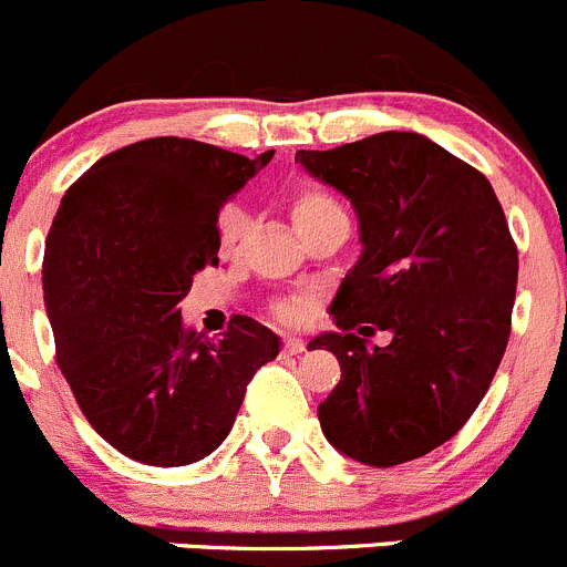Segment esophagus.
<instances>
[{"label":"esophagus","mask_w":567,"mask_h":567,"mask_svg":"<svg viewBox=\"0 0 567 567\" xmlns=\"http://www.w3.org/2000/svg\"><path fill=\"white\" fill-rule=\"evenodd\" d=\"M285 352H288V355H299V352H305V341H301V338H288V341H285Z\"/></svg>","instance_id":"1"}]
</instances>
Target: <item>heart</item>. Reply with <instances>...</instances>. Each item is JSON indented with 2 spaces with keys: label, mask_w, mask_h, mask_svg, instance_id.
Wrapping results in <instances>:
<instances>
[{
  "label": "heart",
  "mask_w": 567,
  "mask_h": 567,
  "mask_svg": "<svg viewBox=\"0 0 567 567\" xmlns=\"http://www.w3.org/2000/svg\"><path fill=\"white\" fill-rule=\"evenodd\" d=\"M290 215H293L296 229L305 237L324 229V226H349L347 206H343L341 198H338L330 187H324V184H301L293 193V198H290ZM246 231V215H243L240 209L226 212L224 218H220L218 229L220 254H224V257H231V254L240 248ZM268 316H271L274 321H282V324H301V321L310 316V299L308 296H282V299H274L271 305H268Z\"/></svg>",
  "instance_id": "heart-1"
}]
</instances>
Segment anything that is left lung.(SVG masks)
Here are the masks:
<instances>
[{
    "mask_svg": "<svg viewBox=\"0 0 567 567\" xmlns=\"http://www.w3.org/2000/svg\"><path fill=\"white\" fill-rule=\"evenodd\" d=\"M296 162L352 200L363 240L332 299L338 332L310 341L341 363L321 431L372 467L425 456L467 425L509 343L517 246L504 206L484 173L411 131ZM378 329L392 341L369 348Z\"/></svg>",
    "mask_w": 567,
    "mask_h": 567,
    "instance_id": "obj_1",
    "label": "left lung"
}]
</instances>
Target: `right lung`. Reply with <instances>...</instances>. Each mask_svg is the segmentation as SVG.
<instances>
[{
    "mask_svg": "<svg viewBox=\"0 0 567 567\" xmlns=\"http://www.w3.org/2000/svg\"><path fill=\"white\" fill-rule=\"evenodd\" d=\"M271 156L156 136L103 156L61 198L44 248L55 363L89 425L134 462L209 456L277 358V336L248 316L206 338L176 308L218 266L229 195Z\"/></svg>",
    "mask_w": 567,
    "mask_h": 567,
    "instance_id": "obj_1",
    "label": "right lung"
}]
</instances>
